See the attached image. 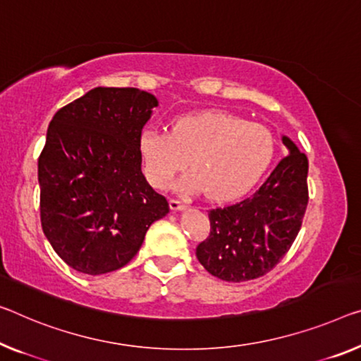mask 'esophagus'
Masks as SVG:
<instances>
[{
  "instance_id": "obj_1",
  "label": "esophagus",
  "mask_w": 361,
  "mask_h": 361,
  "mask_svg": "<svg viewBox=\"0 0 361 361\" xmlns=\"http://www.w3.org/2000/svg\"><path fill=\"white\" fill-rule=\"evenodd\" d=\"M169 207H171V209H173V212H180V209L187 208V204L182 203L180 200L173 198V200H169Z\"/></svg>"
}]
</instances>
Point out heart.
<instances>
[{"label":"heart","mask_w":361,"mask_h":361,"mask_svg":"<svg viewBox=\"0 0 361 361\" xmlns=\"http://www.w3.org/2000/svg\"><path fill=\"white\" fill-rule=\"evenodd\" d=\"M138 148L152 185L169 187L188 158L192 171L180 187L187 192L207 188L209 198L227 200L257 184L273 161L277 140L262 124L207 111L176 119L171 134L143 130Z\"/></svg>","instance_id":"obj_1"}]
</instances>
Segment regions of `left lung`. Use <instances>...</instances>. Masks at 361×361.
I'll list each match as a JSON object with an SVG mask.
<instances>
[{"label":"left lung","instance_id":"left-lung-1","mask_svg":"<svg viewBox=\"0 0 361 361\" xmlns=\"http://www.w3.org/2000/svg\"><path fill=\"white\" fill-rule=\"evenodd\" d=\"M289 154L248 198L208 213L209 235L197 247L203 268L227 282L264 276L289 252L308 204V159L289 137Z\"/></svg>","mask_w":361,"mask_h":361}]
</instances>
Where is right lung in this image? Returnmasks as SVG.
<instances>
[{"mask_svg": "<svg viewBox=\"0 0 361 361\" xmlns=\"http://www.w3.org/2000/svg\"><path fill=\"white\" fill-rule=\"evenodd\" d=\"M158 99L138 88L97 87L61 108L38 158L43 232L64 263L99 276L140 250L169 203L148 184L138 148Z\"/></svg>", "mask_w": 361, "mask_h": 361, "instance_id": "right-lung-1", "label": "right lung"}]
</instances>
